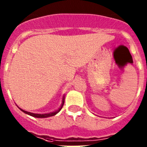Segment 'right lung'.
Returning <instances> with one entry per match:
<instances>
[{
  "label": "right lung",
  "mask_w": 147,
  "mask_h": 147,
  "mask_svg": "<svg viewBox=\"0 0 147 147\" xmlns=\"http://www.w3.org/2000/svg\"><path fill=\"white\" fill-rule=\"evenodd\" d=\"M64 102H65V96L63 97V98H62V104L61 105V107H59V109H58L57 110H56V111H54V112L53 113H45V114H36V113H29V112H26V111H25V110H22V109H20V110L23 111V113H25L28 114V115H32V116H33V117H36V118H47V117H50V116H53V115H55L56 114H57L61 110V109L62 108V107H63V105H64Z\"/></svg>",
  "instance_id": "1"
}]
</instances>
